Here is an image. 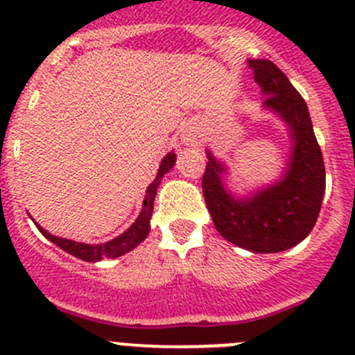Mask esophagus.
Listing matches in <instances>:
<instances>
[{"instance_id":"34e87169","label":"esophagus","mask_w":355,"mask_h":355,"mask_svg":"<svg viewBox=\"0 0 355 355\" xmlns=\"http://www.w3.org/2000/svg\"><path fill=\"white\" fill-rule=\"evenodd\" d=\"M180 139L184 146L196 147L199 144V132L194 128V126H189V128H185L184 132H182Z\"/></svg>"}]
</instances>
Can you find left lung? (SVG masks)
I'll list each match as a JSON object with an SVG mask.
<instances>
[{
  "label": "left lung",
  "mask_w": 355,
  "mask_h": 355,
  "mask_svg": "<svg viewBox=\"0 0 355 355\" xmlns=\"http://www.w3.org/2000/svg\"><path fill=\"white\" fill-rule=\"evenodd\" d=\"M261 88L263 109L286 125L291 150L277 182L237 196L227 185V166L206 149L202 194L220 236L253 253H279L314 229L326 191L321 149L309 107L283 71L267 58H248Z\"/></svg>",
  "instance_id": "1"
}]
</instances>
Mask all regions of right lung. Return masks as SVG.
Returning a JSON list of instances; mask_svg holds the SVG:
<instances>
[{"label":"right lung","mask_w":355,"mask_h":355,"mask_svg":"<svg viewBox=\"0 0 355 355\" xmlns=\"http://www.w3.org/2000/svg\"><path fill=\"white\" fill-rule=\"evenodd\" d=\"M175 161H177V156H175L173 150H171V153H168L166 156L163 157V161H161V164H159V170H157L156 178H154V182L149 185V187H147V191H146V198H144L142 211H140V215L137 216V220L132 223V227H128V229H126L121 236L114 237V239L107 241V243H101V244L78 243V241L53 236V234H50L48 230H44L37 222H34V225L37 227V230H40V232L43 234L48 241H51V243L57 244L60 250L67 251L69 254L79 258V260L101 261V260H104V258L121 257V254L128 253V251H132L133 248L139 246V244L146 239L147 234H149L150 216H153L154 198H156L157 187H159V184H161V180H163L164 175H166L168 171L175 166Z\"/></svg>","instance_id":"obj_1"}]
</instances>
